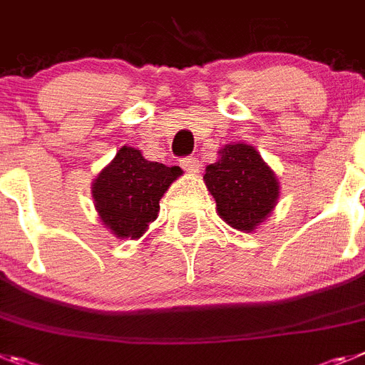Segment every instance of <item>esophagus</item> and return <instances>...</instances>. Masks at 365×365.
Wrapping results in <instances>:
<instances>
[{"mask_svg":"<svg viewBox=\"0 0 365 365\" xmlns=\"http://www.w3.org/2000/svg\"><path fill=\"white\" fill-rule=\"evenodd\" d=\"M180 166H182V170H185L186 173H192V175L199 173V170H201V164H199L197 158L194 157L182 158V160H180Z\"/></svg>","mask_w":365,"mask_h":365,"instance_id":"1","label":"esophagus"}]
</instances>
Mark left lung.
I'll return each mask as SVG.
<instances>
[{
  "instance_id": "left-lung-1",
  "label": "left lung",
  "mask_w": 365,
  "mask_h": 365,
  "mask_svg": "<svg viewBox=\"0 0 365 365\" xmlns=\"http://www.w3.org/2000/svg\"><path fill=\"white\" fill-rule=\"evenodd\" d=\"M203 179L221 220L244 232L255 230L272 214L280 194L273 170L247 144L221 148L220 158L207 166Z\"/></svg>"
}]
</instances>
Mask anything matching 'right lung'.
Segmentation results:
<instances>
[{
    "label": "right lung",
    "mask_w": 365,
    "mask_h": 365,
    "mask_svg": "<svg viewBox=\"0 0 365 365\" xmlns=\"http://www.w3.org/2000/svg\"><path fill=\"white\" fill-rule=\"evenodd\" d=\"M180 173L179 166L149 162L140 149L123 145L92 185L99 220L116 238H140L157 220L158 201Z\"/></svg>",
    "instance_id": "1"
}]
</instances>
